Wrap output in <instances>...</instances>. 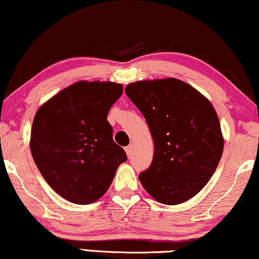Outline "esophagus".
Here are the masks:
<instances>
[{
	"instance_id": "esophagus-1",
	"label": "esophagus",
	"mask_w": 259,
	"mask_h": 259,
	"mask_svg": "<svg viewBox=\"0 0 259 259\" xmlns=\"http://www.w3.org/2000/svg\"><path fill=\"white\" fill-rule=\"evenodd\" d=\"M131 151H133V145H128V146H125V152H126V154H128V157H130L131 156Z\"/></svg>"
}]
</instances>
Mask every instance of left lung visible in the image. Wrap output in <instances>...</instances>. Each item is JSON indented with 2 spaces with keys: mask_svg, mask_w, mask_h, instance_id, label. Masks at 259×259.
I'll use <instances>...</instances> for the list:
<instances>
[{
  "mask_svg": "<svg viewBox=\"0 0 259 259\" xmlns=\"http://www.w3.org/2000/svg\"><path fill=\"white\" fill-rule=\"evenodd\" d=\"M125 93L144 116L154 142L150 167L140 180L164 204H179L206 186L223 152L211 103L178 79L137 81Z\"/></svg>",
  "mask_w": 259,
  "mask_h": 259,
  "instance_id": "left-lung-1",
  "label": "left lung"
}]
</instances>
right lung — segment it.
<instances>
[{
    "mask_svg": "<svg viewBox=\"0 0 259 259\" xmlns=\"http://www.w3.org/2000/svg\"><path fill=\"white\" fill-rule=\"evenodd\" d=\"M122 84L79 81L38 109L30 149L53 191L73 203L88 204L105 194L117 167L128 159L107 121Z\"/></svg>",
    "mask_w": 259,
    "mask_h": 259,
    "instance_id": "obj_1",
    "label": "right lung"
}]
</instances>
